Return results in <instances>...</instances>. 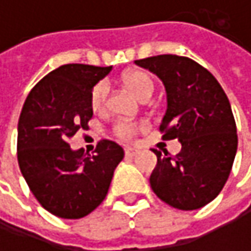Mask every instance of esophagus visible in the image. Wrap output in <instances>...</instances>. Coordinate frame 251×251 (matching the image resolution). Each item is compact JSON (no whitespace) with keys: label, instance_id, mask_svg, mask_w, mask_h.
<instances>
[{"label":"esophagus","instance_id":"esophagus-1","mask_svg":"<svg viewBox=\"0 0 251 251\" xmlns=\"http://www.w3.org/2000/svg\"><path fill=\"white\" fill-rule=\"evenodd\" d=\"M138 154V150L136 148H125V155L127 158H132Z\"/></svg>","mask_w":251,"mask_h":251}]
</instances>
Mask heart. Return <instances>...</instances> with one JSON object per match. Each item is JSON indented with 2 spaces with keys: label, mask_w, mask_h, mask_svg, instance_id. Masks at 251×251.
<instances>
[{
  "label": "heart",
  "mask_w": 251,
  "mask_h": 251,
  "mask_svg": "<svg viewBox=\"0 0 251 251\" xmlns=\"http://www.w3.org/2000/svg\"><path fill=\"white\" fill-rule=\"evenodd\" d=\"M124 82L141 100H150L155 91L154 79L151 78V75L142 71H132V73L125 74ZM109 91H110V87L106 81H100L93 87L91 94H90V106L94 113H103L107 109ZM144 126H145L144 122H130V121L119 119L113 125V135L121 141H132L135 135L138 133V130Z\"/></svg>",
  "instance_id": "heart-1"
}]
</instances>
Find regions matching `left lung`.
<instances>
[{"mask_svg":"<svg viewBox=\"0 0 251 251\" xmlns=\"http://www.w3.org/2000/svg\"><path fill=\"white\" fill-rule=\"evenodd\" d=\"M161 78L167 112L160 125L164 141L178 139L176 155L152 150L157 167L152 192L167 205L193 211L223 190L237 152V126L223 87L206 68L187 56L157 55L135 61Z\"/></svg>","mask_w":251,"mask_h":251,"instance_id":"8db88e82","label":"left lung"}]
</instances>
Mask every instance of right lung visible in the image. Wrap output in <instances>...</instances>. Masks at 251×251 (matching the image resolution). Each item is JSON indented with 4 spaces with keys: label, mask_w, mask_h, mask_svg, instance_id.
<instances>
[{
    "label": "right lung",
    "mask_w": 251,
    "mask_h": 251,
    "mask_svg": "<svg viewBox=\"0 0 251 251\" xmlns=\"http://www.w3.org/2000/svg\"><path fill=\"white\" fill-rule=\"evenodd\" d=\"M112 67L62 65L43 76L25 99L17 133V160L37 202L52 215L78 220L106 198L124 148L101 139L93 155L68 139L93 118L90 94Z\"/></svg>",
    "instance_id": "obj_1"
}]
</instances>
